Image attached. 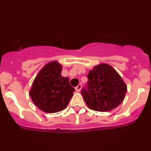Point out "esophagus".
Segmentation results:
<instances>
[{
    "mask_svg": "<svg viewBox=\"0 0 151 151\" xmlns=\"http://www.w3.org/2000/svg\"><path fill=\"white\" fill-rule=\"evenodd\" d=\"M81 89H82V85H81V84H79L77 87H76V91L77 92H79L80 91H81Z\"/></svg>",
    "mask_w": 151,
    "mask_h": 151,
    "instance_id": "obj_1",
    "label": "esophagus"
}]
</instances>
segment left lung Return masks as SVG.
<instances>
[{
  "label": "left lung",
  "mask_w": 151,
  "mask_h": 151,
  "mask_svg": "<svg viewBox=\"0 0 151 151\" xmlns=\"http://www.w3.org/2000/svg\"><path fill=\"white\" fill-rule=\"evenodd\" d=\"M88 88L81 91L91 110L107 112L122 103L127 85L114 68L107 63L96 65L88 74Z\"/></svg>",
  "instance_id": "left-lung-1"
}]
</instances>
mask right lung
<instances>
[{"mask_svg": "<svg viewBox=\"0 0 151 151\" xmlns=\"http://www.w3.org/2000/svg\"><path fill=\"white\" fill-rule=\"evenodd\" d=\"M63 66L54 60L43 66L29 91L31 99L39 110L54 113L64 110L73 96L74 88L67 77L61 76Z\"/></svg>", "mask_w": 151, "mask_h": 151, "instance_id": "obj_1", "label": "right lung"}]
</instances>
